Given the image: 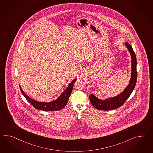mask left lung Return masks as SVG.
<instances>
[{
	"label": "left lung",
	"instance_id": "8db88e82",
	"mask_svg": "<svg viewBox=\"0 0 153 153\" xmlns=\"http://www.w3.org/2000/svg\"><path fill=\"white\" fill-rule=\"evenodd\" d=\"M126 46L128 48L131 56V77L129 85L122 94L114 98H110L104 100H99L93 95H89L90 102L95 109L101 110H110L115 109L121 106L126 102V99L129 97L134 90L137 80V58L133 48L129 44L126 43Z\"/></svg>",
	"mask_w": 153,
	"mask_h": 153
}]
</instances>
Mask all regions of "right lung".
<instances>
[{
    "instance_id": "1",
    "label": "right lung",
    "mask_w": 153,
    "mask_h": 153,
    "mask_svg": "<svg viewBox=\"0 0 153 153\" xmlns=\"http://www.w3.org/2000/svg\"><path fill=\"white\" fill-rule=\"evenodd\" d=\"M76 81V79L73 80L69 85L68 86L67 89L65 90L62 94L60 97L57 100L50 102H39L35 101L31 98L27 97L26 94L24 93L21 88L20 89L21 90L22 93L23 94L24 97L26 98L28 102H29L34 108L37 109L44 110V111H58L59 110L62 109L65 106L67 105L69 98L71 95V91L73 90V84Z\"/></svg>"
}]
</instances>
